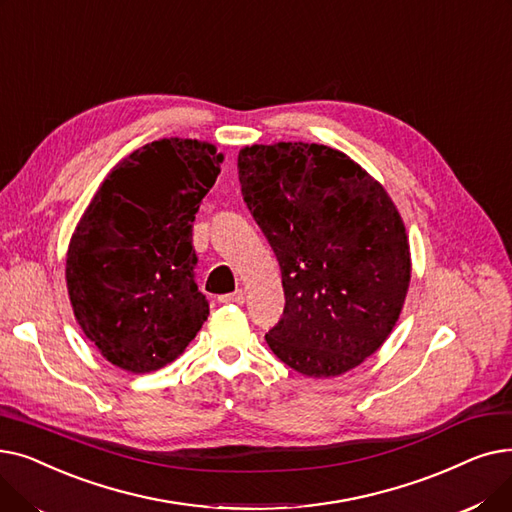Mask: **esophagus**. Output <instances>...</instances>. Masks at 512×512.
Returning a JSON list of instances; mask_svg holds the SVG:
<instances>
[{
  "label": "esophagus",
  "mask_w": 512,
  "mask_h": 512,
  "mask_svg": "<svg viewBox=\"0 0 512 512\" xmlns=\"http://www.w3.org/2000/svg\"><path fill=\"white\" fill-rule=\"evenodd\" d=\"M243 300H246V296H243L241 289L233 291V294H225V296L218 298V302H223V304H243Z\"/></svg>",
  "instance_id": "esophagus-1"
}]
</instances>
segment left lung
Wrapping results in <instances>:
<instances>
[{"label":"left lung","instance_id":"8db88e82","mask_svg":"<svg viewBox=\"0 0 512 512\" xmlns=\"http://www.w3.org/2000/svg\"><path fill=\"white\" fill-rule=\"evenodd\" d=\"M237 170L281 266L285 310L266 344L306 377L356 369L394 331L408 294L410 246L396 204L329 145H246Z\"/></svg>","mask_w":512,"mask_h":512}]
</instances>
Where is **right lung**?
Instances as JSON below:
<instances>
[{"instance_id": "1", "label": "right lung", "mask_w": 512, "mask_h": 512, "mask_svg": "<svg viewBox=\"0 0 512 512\" xmlns=\"http://www.w3.org/2000/svg\"><path fill=\"white\" fill-rule=\"evenodd\" d=\"M223 160L200 139L145 143L110 170L79 218L66 252L68 298L114 367H166L208 319L191 227Z\"/></svg>"}]
</instances>
